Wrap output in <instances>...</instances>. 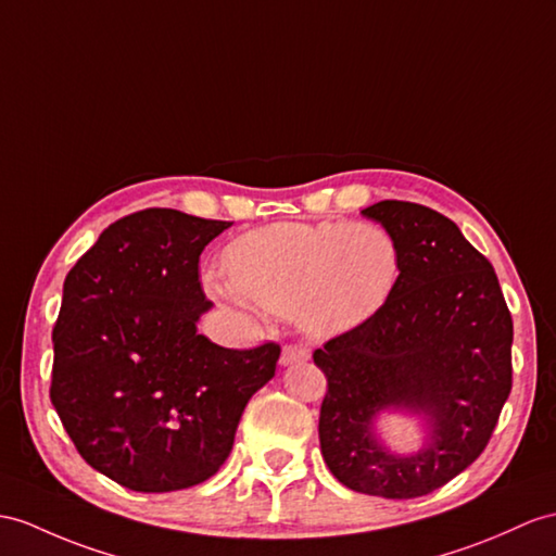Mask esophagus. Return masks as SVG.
Listing matches in <instances>:
<instances>
[{
	"label": "esophagus",
	"mask_w": 556,
	"mask_h": 556,
	"mask_svg": "<svg viewBox=\"0 0 556 556\" xmlns=\"http://www.w3.org/2000/svg\"><path fill=\"white\" fill-rule=\"evenodd\" d=\"M311 358V351L302 344H288L282 346V354H280V365L282 368H288V365H296V363H306Z\"/></svg>",
	"instance_id": "34e87169"
}]
</instances>
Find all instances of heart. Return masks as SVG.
I'll return each instance as SVG.
<instances>
[{"instance_id":"b5f03b06","label":"heart","mask_w":556,"mask_h":556,"mask_svg":"<svg viewBox=\"0 0 556 556\" xmlns=\"http://www.w3.org/2000/svg\"><path fill=\"white\" fill-rule=\"evenodd\" d=\"M219 302L292 314L314 337H334L380 314L401 278L394 236L370 222H280L240 236L224 254Z\"/></svg>"}]
</instances>
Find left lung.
<instances>
[{
    "label": "left lung",
    "mask_w": 556,
    "mask_h": 556,
    "mask_svg": "<svg viewBox=\"0 0 556 556\" xmlns=\"http://www.w3.org/2000/svg\"><path fill=\"white\" fill-rule=\"evenodd\" d=\"M401 250L399 286L380 314L314 351L328 377L318 437L346 489L410 500L477 459L511 391V316L491 262L434 210L382 200L361 210ZM382 414L413 416L424 445L391 452Z\"/></svg>",
    "instance_id": "8db88e82"
}]
</instances>
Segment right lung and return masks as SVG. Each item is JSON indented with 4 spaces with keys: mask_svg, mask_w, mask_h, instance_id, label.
<instances>
[{
    "mask_svg": "<svg viewBox=\"0 0 556 556\" xmlns=\"http://www.w3.org/2000/svg\"><path fill=\"white\" fill-rule=\"evenodd\" d=\"M231 222L143 210L111 224L63 282L51 403L75 448L129 491L214 477L280 346L224 349L198 332V264Z\"/></svg>",
    "mask_w": 556,
    "mask_h": 556,
    "instance_id": "right-lung-1",
    "label": "right lung"
}]
</instances>
